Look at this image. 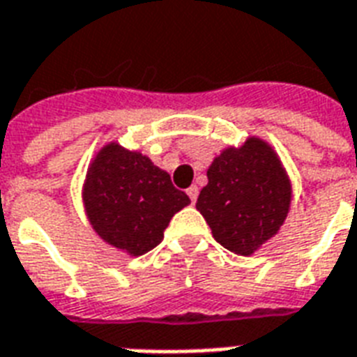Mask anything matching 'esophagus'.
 Masks as SVG:
<instances>
[{
    "instance_id": "obj_1",
    "label": "esophagus",
    "mask_w": 357,
    "mask_h": 357,
    "mask_svg": "<svg viewBox=\"0 0 357 357\" xmlns=\"http://www.w3.org/2000/svg\"><path fill=\"white\" fill-rule=\"evenodd\" d=\"M187 195H189L190 202L195 204V202L198 200V187H196V185H190L189 189H187Z\"/></svg>"
}]
</instances>
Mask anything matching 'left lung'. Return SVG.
<instances>
[{"mask_svg": "<svg viewBox=\"0 0 357 357\" xmlns=\"http://www.w3.org/2000/svg\"><path fill=\"white\" fill-rule=\"evenodd\" d=\"M207 185L196 209L217 243L238 255H252L280 231L287 218L293 189L272 146L248 137L229 146L207 168Z\"/></svg>", "mask_w": 357, "mask_h": 357, "instance_id": "left-lung-1", "label": "left lung"}]
</instances>
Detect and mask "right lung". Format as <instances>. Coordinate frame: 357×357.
<instances>
[{
	"label": "right lung",
	"instance_id": "right-lung-1",
	"mask_svg": "<svg viewBox=\"0 0 357 357\" xmlns=\"http://www.w3.org/2000/svg\"><path fill=\"white\" fill-rule=\"evenodd\" d=\"M83 204L92 229L137 257L161 243L168 222L190 200L150 157L109 142L86 170Z\"/></svg>",
	"mask_w": 357,
	"mask_h": 357
}]
</instances>
